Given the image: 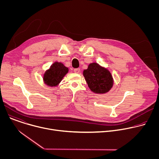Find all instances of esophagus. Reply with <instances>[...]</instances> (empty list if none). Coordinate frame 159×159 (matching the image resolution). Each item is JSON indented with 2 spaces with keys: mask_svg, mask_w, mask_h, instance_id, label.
<instances>
[{
  "mask_svg": "<svg viewBox=\"0 0 159 159\" xmlns=\"http://www.w3.org/2000/svg\"><path fill=\"white\" fill-rule=\"evenodd\" d=\"M74 71L75 73L79 74V73H80V69H79V68H77V69H75L74 70Z\"/></svg>",
  "mask_w": 159,
  "mask_h": 159,
  "instance_id": "34e87169",
  "label": "esophagus"
}]
</instances>
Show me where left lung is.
Segmentation results:
<instances>
[{"mask_svg": "<svg viewBox=\"0 0 159 159\" xmlns=\"http://www.w3.org/2000/svg\"><path fill=\"white\" fill-rule=\"evenodd\" d=\"M84 77L92 91L96 94H105L113 85L110 72L97 63H90L83 72Z\"/></svg>", "mask_w": 159, "mask_h": 159, "instance_id": "1", "label": "left lung"}]
</instances>
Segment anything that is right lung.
I'll return each instance as SVG.
<instances>
[{
  "label": "right lung",
  "mask_w": 159,
  "mask_h": 159,
  "mask_svg": "<svg viewBox=\"0 0 159 159\" xmlns=\"http://www.w3.org/2000/svg\"><path fill=\"white\" fill-rule=\"evenodd\" d=\"M68 72L69 69L63 63L56 61L52 64L49 70L45 72L43 76L44 82L49 86H57Z\"/></svg>",
  "instance_id": "obj_1"
}]
</instances>
